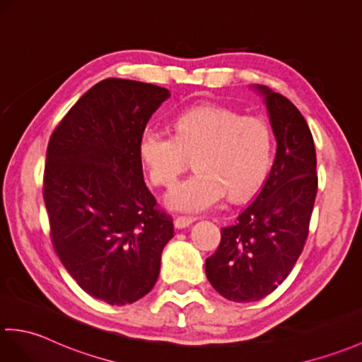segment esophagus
<instances>
[{
  "label": "esophagus",
  "instance_id": "esophagus-1",
  "mask_svg": "<svg viewBox=\"0 0 362 362\" xmlns=\"http://www.w3.org/2000/svg\"><path fill=\"white\" fill-rule=\"evenodd\" d=\"M196 219L194 217H187V216H180V217H177V219L174 221V226L175 228H179V230H182V228H187V226H189L192 222H194Z\"/></svg>",
  "mask_w": 362,
  "mask_h": 362
}]
</instances>
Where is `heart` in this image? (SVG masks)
Segmentation results:
<instances>
[{"mask_svg": "<svg viewBox=\"0 0 362 362\" xmlns=\"http://www.w3.org/2000/svg\"><path fill=\"white\" fill-rule=\"evenodd\" d=\"M173 136L158 128L143 129L137 154L151 183L170 188L194 162L197 170L166 196L173 209L199 213L228 192L245 200L264 187L274 162L270 123L219 105H199L174 117Z\"/></svg>", "mask_w": 362, "mask_h": 362, "instance_id": "obj_1", "label": "heart"}]
</instances>
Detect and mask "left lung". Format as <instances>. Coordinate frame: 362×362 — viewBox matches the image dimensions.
<instances>
[{
	"label": "left lung",
	"mask_w": 362,
	"mask_h": 362,
	"mask_svg": "<svg viewBox=\"0 0 362 362\" xmlns=\"http://www.w3.org/2000/svg\"><path fill=\"white\" fill-rule=\"evenodd\" d=\"M277 141L270 175L238 222L221 231L216 253L205 262L208 281L234 302L273 293L304 250L317 192L313 136L287 97L256 85Z\"/></svg>",
	"instance_id": "obj_1"
}]
</instances>
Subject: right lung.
Returning <instances> with one entry per match:
<instances>
[{
	"label": "right lung",
	"instance_id": "obj_1",
	"mask_svg": "<svg viewBox=\"0 0 362 362\" xmlns=\"http://www.w3.org/2000/svg\"><path fill=\"white\" fill-rule=\"evenodd\" d=\"M170 90L123 78L92 86L58 123L43 197L62 264L92 298L132 304L151 291L173 217L143 180L137 140Z\"/></svg>",
	"mask_w": 362,
	"mask_h": 362
}]
</instances>
